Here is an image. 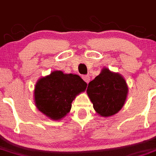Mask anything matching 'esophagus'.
Returning <instances> with one entry per match:
<instances>
[{
  "mask_svg": "<svg viewBox=\"0 0 156 156\" xmlns=\"http://www.w3.org/2000/svg\"><path fill=\"white\" fill-rule=\"evenodd\" d=\"M82 78H83V80L86 83H88L89 81H90V77L88 76V75H82Z\"/></svg>",
  "mask_w": 156,
  "mask_h": 156,
  "instance_id": "esophagus-1",
  "label": "esophagus"
}]
</instances>
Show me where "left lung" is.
Masks as SVG:
<instances>
[{"instance_id":"8db88e82","label":"left lung","mask_w":156,"mask_h":156,"mask_svg":"<svg viewBox=\"0 0 156 156\" xmlns=\"http://www.w3.org/2000/svg\"><path fill=\"white\" fill-rule=\"evenodd\" d=\"M128 88L123 77L104 68L88 83L87 93L95 110L102 116L116 114L123 107Z\"/></svg>"}]
</instances>
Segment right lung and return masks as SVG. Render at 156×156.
Wrapping results in <instances>:
<instances>
[{"label":"right lung","instance_id":"1","mask_svg":"<svg viewBox=\"0 0 156 156\" xmlns=\"http://www.w3.org/2000/svg\"><path fill=\"white\" fill-rule=\"evenodd\" d=\"M86 87L79 75L53 71L36 83L35 103L43 114L52 120H60L69 113L72 101Z\"/></svg>","mask_w":156,"mask_h":156}]
</instances>
